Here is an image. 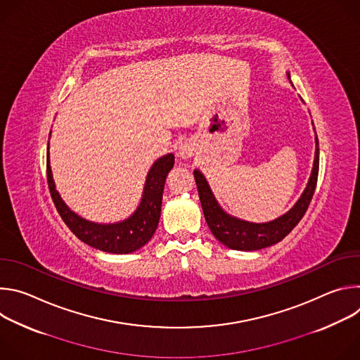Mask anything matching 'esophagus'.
<instances>
[{
  "instance_id": "obj_1",
  "label": "esophagus",
  "mask_w": 360,
  "mask_h": 360,
  "mask_svg": "<svg viewBox=\"0 0 360 360\" xmlns=\"http://www.w3.org/2000/svg\"><path fill=\"white\" fill-rule=\"evenodd\" d=\"M193 155V146L189 142H184L179 145L178 157L182 160H189Z\"/></svg>"
}]
</instances>
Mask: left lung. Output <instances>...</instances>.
<instances>
[{
	"mask_svg": "<svg viewBox=\"0 0 360 360\" xmlns=\"http://www.w3.org/2000/svg\"><path fill=\"white\" fill-rule=\"evenodd\" d=\"M288 78L290 79L289 72ZM315 143L316 146L314 167L304 191L286 214L269 222H249L232 217L231 214L224 211V208L217 200L207 178L203 176V174L199 169H195L193 176L198 186L202 211L205 215V221H207L214 236L221 243L235 250H258L281 242L299 224L312 200L319 172V141L316 134Z\"/></svg>",
	"mask_w": 360,
	"mask_h": 360,
	"instance_id": "8db88e82",
	"label": "left lung"
}]
</instances>
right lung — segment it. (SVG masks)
Instances as JSON below:
<instances>
[{"label":"right lung","instance_id":"add662e5","mask_svg":"<svg viewBox=\"0 0 360 360\" xmlns=\"http://www.w3.org/2000/svg\"><path fill=\"white\" fill-rule=\"evenodd\" d=\"M174 153H167V155L153 162L148 171L138 208L127 219L114 224H98L88 221L71 211V208L63 200L56 188L53 171H51L49 165V142L46 150V179L51 198L54 200L60 217L79 240L102 252L124 255L141 249L155 233L161 218L165 179L169 171L174 168Z\"/></svg>","mask_w":360,"mask_h":360}]
</instances>
